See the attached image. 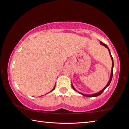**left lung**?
<instances>
[{
	"mask_svg": "<svg viewBox=\"0 0 129 129\" xmlns=\"http://www.w3.org/2000/svg\"><path fill=\"white\" fill-rule=\"evenodd\" d=\"M100 43H101V45H102L103 46H104L106 48H107L108 49V50H109V54H110V56L111 57V59H112V70H111V76H110V79H109V82H108V83H107V84L106 86H105V87L104 88V89H103V90H101L100 91H99V92H98V93H95V94H83V93H79V92H78L79 93H80V94H82V95H84V96H86V97H97V96H99V95H100L101 94H102V93H103V92L105 90V89H106V88L108 87V86L109 85V84H110V83H111V80H112V76H113V72H114V60H113V58H112V55H111V52H110V50H109V48L108 47V46H107V45H105V43H103V42H100ZM72 88H73V89H74V90H75V91H76V90L74 88V86H73V85L72 84Z\"/></svg>",
	"mask_w": 129,
	"mask_h": 129,
	"instance_id": "1",
	"label": "left lung"
}]
</instances>
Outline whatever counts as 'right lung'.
<instances>
[{
  "instance_id": "1",
  "label": "right lung",
  "mask_w": 129,
  "mask_h": 129,
  "mask_svg": "<svg viewBox=\"0 0 129 129\" xmlns=\"http://www.w3.org/2000/svg\"><path fill=\"white\" fill-rule=\"evenodd\" d=\"M54 89H55V87H54V88H53V90H51V91H53V90H54Z\"/></svg>"
}]
</instances>
